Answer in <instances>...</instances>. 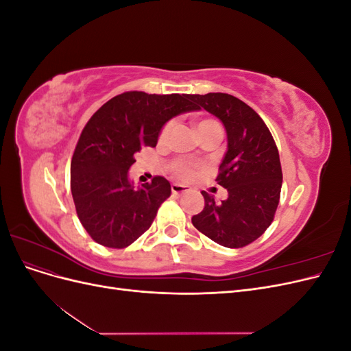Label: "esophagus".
<instances>
[{
  "mask_svg": "<svg viewBox=\"0 0 351 351\" xmlns=\"http://www.w3.org/2000/svg\"><path fill=\"white\" fill-rule=\"evenodd\" d=\"M184 192H187V187H186V186L177 184V183H173V184H171V193H173V195H183Z\"/></svg>",
  "mask_w": 351,
  "mask_h": 351,
  "instance_id": "34e87169",
  "label": "esophagus"
}]
</instances>
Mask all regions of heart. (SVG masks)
Returning a JSON list of instances; mask_svg holds the SVG:
<instances>
[{
  "label": "heart",
  "mask_w": 351,
  "mask_h": 351,
  "mask_svg": "<svg viewBox=\"0 0 351 351\" xmlns=\"http://www.w3.org/2000/svg\"><path fill=\"white\" fill-rule=\"evenodd\" d=\"M212 120H204V121H200L199 124H197V127L199 125H202V124H206V123H210ZM171 123H168L165 127H164V129H162V132H161V136H159V137H161V141H164L165 139V137L168 136V133H169V130H171ZM176 174L180 177V178H190V177H192L193 174H195V169L192 168V167H190V165H187V164H184V162H178L177 165H176Z\"/></svg>",
  "instance_id": "b5f03b06"
}]
</instances>
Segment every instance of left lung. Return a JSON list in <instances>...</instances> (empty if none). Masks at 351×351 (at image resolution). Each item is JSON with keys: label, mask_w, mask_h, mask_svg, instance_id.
<instances>
[{"label": "left lung", "mask_w": 351, "mask_h": 351, "mask_svg": "<svg viewBox=\"0 0 351 351\" xmlns=\"http://www.w3.org/2000/svg\"><path fill=\"white\" fill-rule=\"evenodd\" d=\"M192 101L226 127L227 151L215 182L228 192L219 204L202 192L205 208L192 222L221 246L239 249L261 237L277 210L282 184L277 145L258 112L232 95H192Z\"/></svg>", "instance_id": "8db88e82"}]
</instances>
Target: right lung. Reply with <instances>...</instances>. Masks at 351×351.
<instances>
[{"label":"right lung","instance_id":"1","mask_svg":"<svg viewBox=\"0 0 351 351\" xmlns=\"http://www.w3.org/2000/svg\"><path fill=\"white\" fill-rule=\"evenodd\" d=\"M199 110L192 95H117L95 112L71 159V195L89 236L105 247L123 249L151 227L171 195L164 177L134 187L129 169L145 146H156L162 127L176 115Z\"/></svg>","mask_w":351,"mask_h":351}]
</instances>
